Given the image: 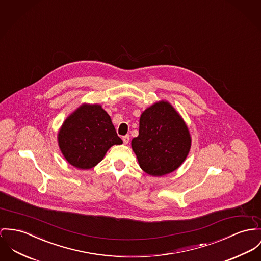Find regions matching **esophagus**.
<instances>
[{"mask_svg":"<svg viewBox=\"0 0 261 261\" xmlns=\"http://www.w3.org/2000/svg\"><path fill=\"white\" fill-rule=\"evenodd\" d=\"M122 140H123V143H124L125 145H127V144L129 143V136H128V135L123 136V137H122Z\"/></svg>","mask_w":261,"mask_h":261,"instance_id":"obj_1","label":"esophagus"}]
</instances>
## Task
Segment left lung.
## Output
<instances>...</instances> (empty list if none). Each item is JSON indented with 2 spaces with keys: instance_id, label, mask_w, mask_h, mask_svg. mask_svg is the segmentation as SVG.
Returning a JSON list of instances; mask_svg holds the SVG:
<instances>
[{
  "instance_id": "8db88e82",
  "label": "left lung",
  "mask_w": 261,
  "mask_h": 261,
  "mask_svg": "<svg viewBox=\"0 0 261 261\" xmlns=\"http://www.w3.org/2000/svg\"><path fill=\"white\" fill-rule=\"evenodd\" d=\"M192 138L186 122L168 101L154 103L141 114L132 150L141 169L154 177L176 171L186 160Z\"/></svg>"
}]
</instances>
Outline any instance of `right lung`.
<instances>
[{"label":"right lung","instance_id":"obj_1","mask_svg":"<svg viewBox=\"0 0 261 261\" xmlns=\"http://www.w3.org/2000/svg\"><path fill=\"white\" fill-rule=\"evenodd\" d=\"M58 142L65 160L81 170L95 167L113 145L123 143L110 116L97 103H83L67 116Z\"/></svg>","mask_w":261,"mask_h":261}]
</instances>
